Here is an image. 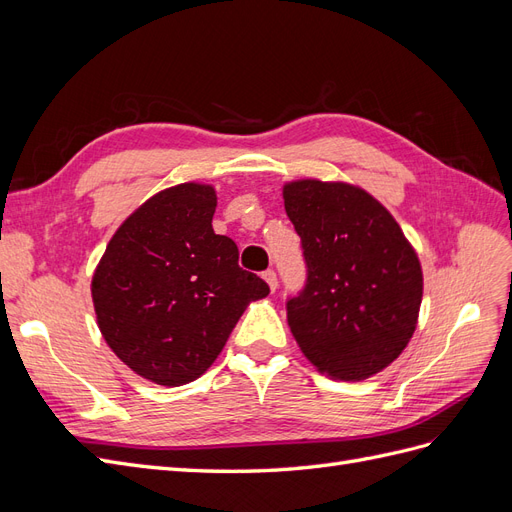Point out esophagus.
I'll return each instance as SVG.
<instances>
[{
    "label": "esophagus",
    "mask_w": 512,
    "mask_h": 512,
    "mask_svg": "<svg viewBox=\"0 0 512 512\" xmlns=\"http://www.w3.org/2000/svg\"><path fill=\"white\" fill-rule=\"evenodd\" d=\"M262 277H265V282L269 284V288L275 292L277 290V275L273 269H267L265 273H262Z\"/></svg>",
    "instance_id": "34e87169"
}]
</instances>
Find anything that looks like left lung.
Here are the masks:
<instances>
[{"label": "left lung", "mask_w": 512, "mask_h": 512, "mask_svg": "<svg viewBox=\"0 0 512 512\" xmlns=\"http://www.w3.org/2000/svg\"><path fill=\"white\" fill-rule=\"evenodd\" d=\"M282 194L307 262L305 290L286 305L288 327L320 374L367 380L414 335L421 260L389 209L359 185L297 179Z\"/></svg>", "instance_id": "left-lung-1"}]
</instances>
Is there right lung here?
Masks as SVG:
<instances>
[{"label": "right lung", "mask_w": 512, "mask_h": 512, "mask_svg": "<svg viewBox=\"0 0 512 512\" xmlns=\"http://www.w3.org/2000/svg\"><path fill=\"white\" fill-rule=\"evenodd\" d=\"M218 196L188 181L147 198L115 230L91 277L98 327L134 374L162 386L200 378L245 307L269 286L215 235Z\"/></svg>", "instance_id": "add662e5"}]
</instances>
